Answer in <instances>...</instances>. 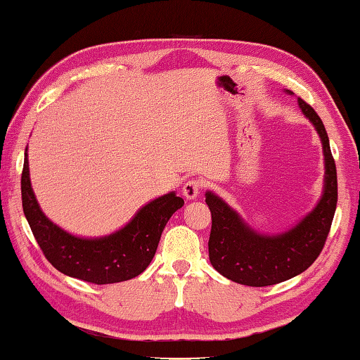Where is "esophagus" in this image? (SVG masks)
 Here are the masks:
<instances>
[{
	"label": "esophagus",
	"mask_w": 360,
	"mask_h": 360,
	"mask_svg": "<svg viewBox=\"0 0 360 360\" xmlns=\"http://www.w3.org/2000/svg\"><path fill=\"white\" fill-rule=\"evenodd\" d=\"M201 187H202L201 181L191 179L188 182H186L184 187H182V195H184L187 200H195L198 197Z\"/></svg>",
	"instance_id": "34e87169"
}]
</instances>
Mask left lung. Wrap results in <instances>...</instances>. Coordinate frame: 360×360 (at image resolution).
<instances>
[{
  "label": "left lung",
  "mask_w": 360,
  "mask_h": 360,
  "mask_svg": "<svg viewBox=\"0 0 360 360\" xmlns=\"http://www.w3.org/2000/svg\"><path fill=\"white\" fill-rule=\"evenodd\" d=\"M297 102L323 143L324 192L315 209L291 230L266 236L252 230L217 195L206 193V205L212 215L207 243L209 261L221 276L240 285H276L309 269L321 253L334 220L338 197L337 168L330 153L329 136L315 110L302 99Z\"/></svg>",
  "instance_id": "1"
}]
</instances>
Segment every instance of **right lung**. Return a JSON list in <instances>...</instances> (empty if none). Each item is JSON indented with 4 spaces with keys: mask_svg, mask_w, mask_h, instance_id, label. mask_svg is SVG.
Returning <instances> with one entry per match:
<instances>
[{
    "mask_svg": "<svg viewBox=\"0 0 360 360\" xmlns=\"http://www.w3.org/2000/svg\"><path fill=\"white\" fill-rule=\"evenodd\" d=\"M22 205L39 247L55 269L83 282L108 285L126 282L146 269L158 250L163 228L184 200L169 192L143 206L120 231L94 239L78 238L55 225L41 211L25 153Z\"/></svg>",
    "mask_w": 360,
    "mask_h": 360,
    "instance_id": "obj_1",
    "label": "right lung"
}]
</instances>
